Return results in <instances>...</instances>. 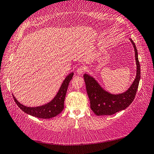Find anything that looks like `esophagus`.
Returning a JSON list of instances; mask_svg holds the SVG:
<instances>
[{
  "label": "esophagus",
  "instance_id": "obj_1",
  "mask_svg": "<svg viewBox=\"0 0 154 154\" xmlns=\"http://www.w3.org/2000/svg\"><path fill=\"white\" fill-rule=\"evenodd\" d=\"M86 66H79V68H77V73L78 75H82L83 74V72H84L85 71H86Z\"/></svg>",
  "mask_w": 154,
  "mask_h": 154
}]
</instances>
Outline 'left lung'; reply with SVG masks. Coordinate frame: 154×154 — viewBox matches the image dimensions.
<instances>
[{"label":"left lung","instance_id":"obj_1","mask_svg":"<svg viewBox=\"0 0 154 154\" xmlns=\"http://www.w3.org/2000/svg\"><path fill=\"white\" fill-rule=\"evenodd\" d=\"M130 40L134 48L137 75L131 86L126 92L119 94H112L103 90L94 78L88 74L83 75L87 93L90 101V108L96 116H111L115 114L126 109L134 100L139 87L140 68L136 45L131 38Z\"/></svg>","mask_w":154,"mask_h":154}]
</instances>
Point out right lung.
Returning a JSON list of instances; mask_svg holds the SVG:
<instances>
[{"instance_id": "obj_1", "label": "right lung", "mask_w": 154, "mask_h": 154, "mask_svg": "<svg viewBox=\"0 0 154 154\" xmlns=\"http://www.w3.org/2000/svg\"><path fill=\"white\" fill-rule=\"evenodd\" d=\"M73 72H71L65 78L55 97L51 101L45 104V105L36 106V107H28V106H26L20 104L13 95L15 102L23 111L28 115H30V116L41 119H49L54 118V117L60 113L63 110L66 91L68 87H69V83L72 79V76H73Z\"/></svg>"}]
</instances>
